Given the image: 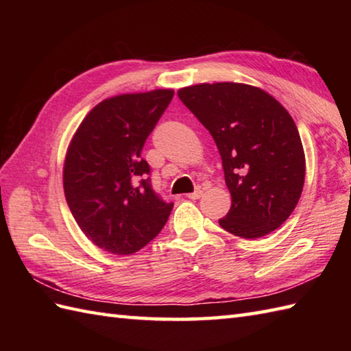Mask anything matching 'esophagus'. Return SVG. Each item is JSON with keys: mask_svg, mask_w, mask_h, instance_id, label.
<instances>
[{"mask_svg": "<svg viewBox=\"0 0 351 351\" xmlns=\"http://www.w3.org/2000/svg\"><path fill=\"white\" fill-rule=\"evenodd\" d=\"M202 195H204V191L200 190V189H197L196 191H193V193H190V195H187V197L191 199V200H197V199L202 197Z\"/></svg>", "mask_w": 351, "mask_h": 351, "instance_id": "obj_1", "label": "esophagus"}]
</instances>
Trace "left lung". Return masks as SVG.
Segmentation results:
<instances>
[{"mask_svg":"<svg viewBox=\"0 0 351 351\" xmlns=\"http://www.w3.org/2000/svg\"><path fill=\"white\" fill-rule=\"evenodd\" d=\"M178 96L210 131L221 156L232 205L220 226L241 238L278 229L299 202L306 171L293 117L249 84L202 83L180 88Z\"/></svg>","mask_w":351,"mask_h":351,"instance_id":"1","label":"left lung"}]
</instances>
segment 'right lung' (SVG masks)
Listing matches in <instances>:
<instances>
[{
	"instance_id": "1",
	"label": "right lung",
	"mask_w": 351,
	"mask_h": 351,
	"mask_svg": "<svg viewBox=\"0 0 351 351\" xmlns=\"http://www.w3.org/2000/svg\"><path fill=\"white\" fill-rule=\"evenodd\" d=\"M173 93L158 88L104 99L73 134L63 166L66 202L102 250L131 255L166 225L173 204L152 190L141 149Z\"/></svg>"
}]
</instances>
